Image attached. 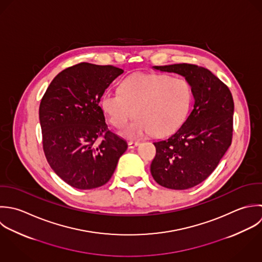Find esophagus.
I'll return each mask as SVG.
<instances>
[{
  "label": "esophagus",
  "instance_id": "obj_1",
  "mask_svg": "<svg viewBox=\"0 0 262 262\" xmlns=\"http://www.w3.org/2000/svg\"><path fill=\"white\" fill-rule=\"evenodd\" d=\"M139 144H140V142H138V141H129V142H128L129 148H135V147L138 146Z\"/></svg>",
  "mask_w": 262,
  "mask_h": 262
}]
</instances>
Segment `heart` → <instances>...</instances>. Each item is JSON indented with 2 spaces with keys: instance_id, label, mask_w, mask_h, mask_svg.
<instances>
[{
  "instance_id": "obj_1",
  "label": "heart",
  "mask_w": 262,
  "mask_h": 262,
  "mask_svg": "<svg viewBox=\"0 0 262 262\" xmlns=\"http://www.w3.org/2000/svg\"><path fill=\"white\" fill-rule=\"evenodd\" d=\"M120 93L105 92L100 100L110 123L124 128L137 116L125 134L139 137L151 133L167 136L185 122L193 98L190 82L180 76L165 73H136L121 83Z\"/></svg>"
}]
</instances>
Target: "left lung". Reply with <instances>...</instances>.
Listing matches in <instances>:
<instances>
[{"instance_id": "1", "label": "left lung", "mask_w": 262, "mask_h": 262, "mask_svg": "<svg viewBox=\"0 0 262 262\" xmlns=\"http://www.w3.org/2000/svg\"><path fill=\"white\" fill-rule=\"evenodd\" d=\"M184 76L191 84L194 108L180 129L154 142L150 172L163 187L185 190L203 182L232 144L234 100L229 88L208 69L193 64L155 66Z\"/></svg>"}]
</instances>
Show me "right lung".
I'll use <instances>...</instances> for the list:
<instances>
[{
	"label": "right lung",
	"mask_w": 262,
	"mask_h": 262,
	"mask_svg": "<svg viewBox=\"0 0 262 262\" xmlns=\"http://www.w3.org/2000/svg\"><path fill=\"white\" fill-rule=\"evenodd\" d=\"M123 72L112 65L79 63L60 72L41 98L45 156L54 172L74 188L107 183L127 149L126 141L108 130L98 104Z\"/></svg>",
	"instance_id": "right-lung-1"
}]
</instances>
